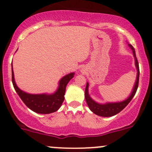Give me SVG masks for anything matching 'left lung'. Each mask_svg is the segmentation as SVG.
Here are the masks:
<instances>
[{"label":"left lung","instance_id":"obj_1","mask_svg":"<svg viewBox=\"0 0 152 152\" xmlns=\"http://www.w3.org/2000/svg\"><path fill=\"white\" fill-rule=\"evenodd\" d=\"M128 46L130 48L133 53V56L134 58V64H135V67L137 69V76H136V80L134 82V85L133 86L132 90L131 93L129 96L125 99V100L121 101V102H106L104 104H101L99 102H96V101L93 100L91 97H90V94H89V83L87 82L85 88V97L86 102H87L88 107L90 110L93 112L94 114L97 115L99 116H102V117H111V116L115 115L118 113H120L121 110H123L128 104L131 102L132 99L135 95L136 91L137 90V87H138V82H139V76H140V70H139V65L138 62H137V57H136L135 50L134 48L132 47V45L128 43Z\"/></svg>","mask_w":152,"mask_h":152}]
</instances>
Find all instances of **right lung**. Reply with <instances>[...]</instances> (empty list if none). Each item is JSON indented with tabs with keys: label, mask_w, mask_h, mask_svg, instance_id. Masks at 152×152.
Instances as JSON below:
<instances>
[{
	"label": "right lung",
	"mask_w": 152,
	"mask_h": 152,
	"mask_svg": "<svg viewBox=\"0 0 152 152\" xmlns=\"http://www.w3.org/2000/svg\"><path fill=\"white\" fill-rule=\"evenodd\" d=\"M12 74L14 88L23 103L34 113L39 114H49L57 111L60 108L65 99L66 86L70 79L73 78L75 73L73 72L64 76L59 80L58 87L55 92L52 93H40V94L28 93L20 90L18 87L15 80L12 63Z\"/></svg>",
	"instance_id": "add662e5"
}]
</instances>
